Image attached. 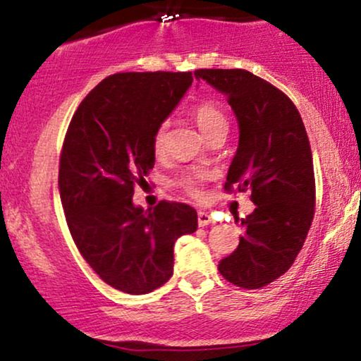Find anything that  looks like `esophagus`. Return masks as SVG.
Segmentation results:
<instances>
[{
    "mask_svg": "<svg viewBox=\"0 0 361 361\" xmlns=\"http://www.w3.org/2000/svg\"><path fill=\"white\" fill-rule=\"evenodd\" d=\"M214 224V217L209 212H198V226L205 227Z\"/></svg>",
    "mask_w": 361,
    "mask_h": 361,
    "instance_id": "obj_1",
    "label": "esophagus"
}]
</instances>
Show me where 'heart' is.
I'll list each match as a JSON object with an SVG mask.
<instances>
[{
  "label": "heart",
  "instance_id": "heart-1",
  "mask_svg": "<svg viewBox=\"0 0 361 361\" xmlns=\"http://www.w3.org/2000/svg\"><path fill=\"white\" fill-rule=\"evenodd\" d=\"M190 115L197 123V127L200 128L202 134L205 135L207 139L212 137L214 134L221 130H227L229 127V122H227L226 114L221 109L219 103H215L212 100H200L197 102L190 110ZM166 140H168V123H161L157 126V128L152 134V152L157 157H161L166 152ZM205 180V175L202 171H190L186 173L176 180V186H180L181 190H185L190 197L193 198H200L202 197V190H200V183Z\"/></svg>",
  "mask_w": 361,
  "mask_h": 361
}]
</instances>
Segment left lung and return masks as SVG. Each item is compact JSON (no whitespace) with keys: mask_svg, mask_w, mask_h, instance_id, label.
<instances>
[{"mask_svg":"<svg viewBox=\"0 0 361 361\" xmlns=\"http://www.w3.org/2000/svg\"><path fill=\"white\" fill-rule=\"evenodd\" d=\"M227 97L239 123V144L224 185L251 192L255 212L241 219L239 246L219 271L241 288H261L292 267L304 246L316 207L312 152L292 100L246 69H197Z\"/></svg>","mask_w":361,"mask_h":361,"instance_id":"left-lung-1","label":"left lung"}]
</instances>
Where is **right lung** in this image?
I'll return each instance as SVG.
<instances>
[{"instance_id":"right-lung-1","label":"right lung","mask_w":361,"mask_h":361,"mask_svg":"<svg viewBox=\"0 0 361 361\" xmlns=\"http://www.w3.org/2000/svg\"><path fill=\"white\" fill-rule=\"evenodd\" d=\"M192 73H117L86 94L66 132L59 193L73 241L100 279L142 295L173 275V246L197 231L180 202L132 204L134 186L154 168L152 134L171 114Z\"/></svg>"}]
</instances>
